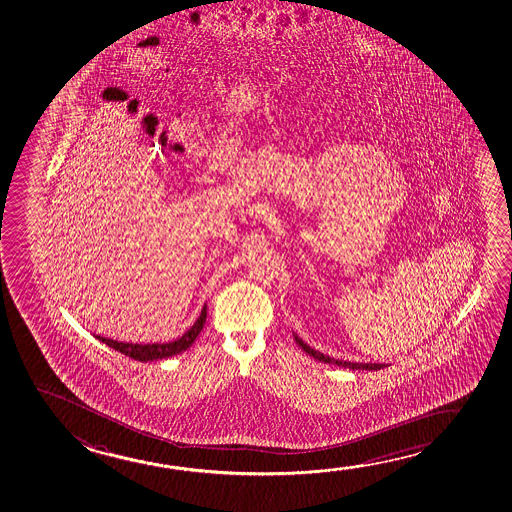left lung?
<instances>
[{"instance_id":"obj_1","label":"left lung","mask_w":512,"mask_h":512,"mask_svg":"<svg viewBox=\"0 0 512 512\" xmlns=\"http://www.w3.org/2000/svg\"><path fill=\"white\" fill-rule=\"evenodd\" d=\"M295 337V341H297L298 346L302 348V350L306 351L307 355H311L313 359L320 360V362H325V364H336L339 367H348V369H366V371H378V369H383V367H387V364H373V362H348V360H339L332 359V357H328V355H323L318 350H314L311 348L309 344L304 343L297 334H293Z\"/></svg>"}]
</instances>
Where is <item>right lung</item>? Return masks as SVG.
<instances>
[{
    "instance_id": "1",
    "label": "right lung",
    "mask_w": 512,
    "mask_h": 512,
    "mask_svg": "<svg viewBox=\"0 0 512 512\" xmlns=\"http://www.w3.org/2000/svg\"><path fill=\"white\" fill-rule=\"evenodd\" d=\"M206 321V304L201 309L198 320L194 321L184 336L178 337L171 343H122V341H115V339H109V337L95 336L99 339L100 343L107 344L109 348L120 351L123 355H127L130 359L139 360V362H152V360L168 359L173 355H178L182 351L191 348L192 343L196 341V337L199 336L201 328L205 325Z\"/></svg>"
}]
</instances>
